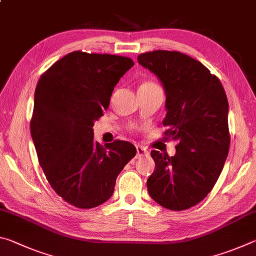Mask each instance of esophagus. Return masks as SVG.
<instances>
[{
	"label": "esophagus",
	"mask_w": 256,
	"mask_h": 256,
	"mask_svg": "<svg viewBox=\"0 0 256 256\" xmlns=\"http://www.w3.org/2000/svg\"><path fill=\"white\" fill-rule=\"evenodd\" d=\"M148 150H146V148H144V146H136V158L138 157H142V156H146L148 154Z\"/></svg>",
	"instance_id": "esophagus-1"
}]
</instances>
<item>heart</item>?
<instances>
[{
  "mask_svg": "<svg viewBox=\"0 0 256 256\" xmlns=\"http://www.w3.org/2000/svg\"><path fill=\"white\" fill-rule=\"evenodd\" d=\"M154 86H158L157 84H154L152 81H144V84H141L140 89H148V88H154Z\"/></svg>",
  "mask_w": 256,
  "mask_h": 256,
  "instance_id": "heart-1",
  "label": "heart"
}]
</instances>
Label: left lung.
I'll return each mask as SVG.
<instances>
[{"instance_id":"obj_1","label":"left lung","mask_w":256,"mask_h":256,"mask_svg":"<svg viewBox=\"0 0 256 256\" xmlns=\"http://www.w3.org/2000/svg\"><path fill=\"white\" fill-rule=\"evenodd\" d=\"M138 62L162 84L164 136L178 142L172 157L151 151L156 167L146 180L148 192L166 209H188L210 193L226 162L230 144L226 92L201 62L180 52H146Z\"/></svg>"}]
</instances>
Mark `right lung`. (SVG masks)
Here are the masks:
<instances>
[{
	"instance_id": "1",
	"label": "right lung",
	"mask_w": 256,
	"mask_h": 256,
	"mask_svg": "<svg viewBox=\"0 0 256 256\" xmlns=\"http://www.w3.org/2000/svg\"><path fill=\"white\" fill-rule=\"evenodd\" d=\"M134 66L130 58L76 50L42 73L34 90L30 133L38 162L56 194L80 209L106 202L136 149L94 140V123L114 86Z\"/></svg>"
}]
</instances>
